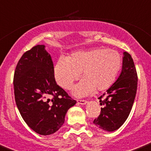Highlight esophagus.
Wrapping results in <instances>:
<instances>
[{
    "instance_id": "obj_1",
    "label": "esophagus",
    "mask_w": 151,
    "mask_h": 151,
    "mask_svg": "<svg viewBox=\"0 0 151 151\" xmlns=\"http://www.w3.org/2000/svg\"><path fill=\"white\" fill-rule=\"evenodd\" d=\"M78 103L81 105H84L87 103V101L86 100H78Z\"/></svg>"
}]
</instances>
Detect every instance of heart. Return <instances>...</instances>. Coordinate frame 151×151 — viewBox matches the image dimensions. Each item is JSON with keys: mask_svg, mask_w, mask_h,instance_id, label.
<instances>
[{"mask_svg": "<svg viewBox=\"0 0 151 151\" xmlns=\"http://www.w3.org/2000/svg\"><path fill=\"white\" fill-rule=\"evenodd\" d=\"M121 64V55L116 50L97 48L76 52L67 58H59L54 66V78L58 85L70 90L81 73L83 80L76 86L73 93L83 97L111 87Z\"/></svg>", "mask_w": 151, "mask_h": 151, "instance_id": "b5f03b06", "label": "heart"}]
</instances>
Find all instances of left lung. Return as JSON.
Instances as JSON below:
<instances>
[{"mask_svg": "<svg viewBox=\"0 0 151 151\" xmlns=\"http://www.w3.org/2000/svg\"><path fill=\"white\" fill-rule=\"evenodd\" d=\"M137 89V73L133 58L124 52L122 71L107 92L101 95V114L93 124L107 131L117 130L126 121L132 109Z\"/></svg>", "mask_w": 151, "mask_h": 151, "instance_id": "obj_1", "label": "left lung"}]
</instances>
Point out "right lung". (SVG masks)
I'll use <instances>...</instances> for the list:
<instances>
[{
    "label": "right lung",
    "mask_w": 151,
    "mask_h": 151,
    "mask_svg": "<svg viewBox=\"0 0 151 151\" xmlns=\"http://www.w3.org/2000/svg\"><path fill=\"white\" fill-rule=\"evenodd\" d=\"M54 70L45 46L36 45L23 54L14 75L15 102L20 114L40 135L59 130L68 109L77 103L57 84Z\"/></svg>",
    "instance_id": "right-lung-1"
}]
</instances>
